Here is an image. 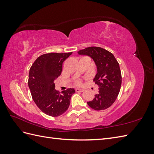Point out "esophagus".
<instances>
[{"label": "esophagus", "instance_id": "34e87169", "mask_svg": "<svg viewBox=\"0 0 154 154\" xmlns=\"http://www.w3.org/2000/svg\"><path fill=\"white\" fill-rule=\"evenodd\" d=\"M75 91H76V92H83V91H84V89H80V88H76V89H75Z\"/></svg>", "mask_w": 154, "mask_h": 154}]
</instances>
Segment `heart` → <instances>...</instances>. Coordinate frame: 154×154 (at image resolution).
I'll return each mask as SVG.
<instances>
[{"label":"heart","instance_id":"heart-1","mask_svg":"<svg viewBox=\"0 0 154 154\" xmlns=\"http://www.w3.org/2000/svg\"><path fill=\"white\" fill-rule=\"evenodd\" d=\"M76 83L77 84V85H81V80H77L76 81Z\"/></svg>","mask_w":154,"mask_h":154}]
</instances>
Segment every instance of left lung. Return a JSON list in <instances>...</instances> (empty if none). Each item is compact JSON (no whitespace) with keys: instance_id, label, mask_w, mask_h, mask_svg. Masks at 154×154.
Instances as JSON below:
<instances>
[{"instance_id":"1","label":"left lung","mask_w":154,"mask_h":154,"mask_svg":"<svg viewBox=\"0 0 154 154\" xmlns=\"http://www.w3.org/2000/svg\"><path fill=\"white\" fill-rule=\"evenodd\" d=\"M77 53L92 58L97 69L93 81L99 87V92L93 100L87 102L88 105L95 110L108 109L116 100L120 90L122 75L119 63L112 54L100 47H89Z\"/></svg>"}]
</instances>
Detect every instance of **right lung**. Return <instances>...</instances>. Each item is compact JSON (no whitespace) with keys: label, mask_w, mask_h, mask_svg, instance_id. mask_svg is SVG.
<instances>
[{"label":"right lung","mask_w":154,"mask_h":154,"mask_svg":"<svg viewBox=\"0 0 154 154\" xmlns=\"http://www.w3.org/2000/svg\"><path fill=\"white\" fill-rule=\"evenodd\" d=\"M72 54L49 53L40 55L29 71L28 87L32 99L42 112L56 117L67 110L75 89L70 88L61 94L55 89L54 81L60 76L63 61Z\"/></svg>","instance_id":"add662e5"}]
</instances>
